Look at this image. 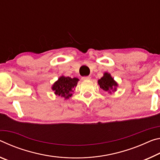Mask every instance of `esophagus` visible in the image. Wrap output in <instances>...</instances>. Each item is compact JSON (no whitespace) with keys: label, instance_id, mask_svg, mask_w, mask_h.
<instances>
[{"label":"esophagus","instance_id":"1","mask_svg":"<svg viewBox=\"0 0 160 160\" xmlns=\"http://www.w3.org/2000/svg\"><path fill=\"white\" fill-rule=\"evenodd\" d=\"M90 78H91L90 77H83L82 78V80H89Z\"/></svg>","mask_w":160,"mask_h":160}]
</instances>
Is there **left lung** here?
Wrapping results in <instances>:
<instances>
[{
    "label": "left lung",
    "mask_w": 160,
    "mask_h": 160,
    "mask_svg": "<svg viewBox=\"0 0 160 160\" xmlns=\"http://www.w3.org/2000/svg\"><path fill=\"white\" fill-rule=\"evenodd\" d=\"M98 83L100 86L101 88L105 91H108L110 93L116 91L118 86L117 82L113 79L111 74L107 72L104 73L103 77L98 79Z\"/></svg>",
    "instance_id": "1"
}]
</instances>
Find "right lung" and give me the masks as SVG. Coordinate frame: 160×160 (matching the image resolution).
Wrapping results in <instances>:
<instances>
[{
    "label": "right lung",
    "mask_w": 160,
    "mask_h": 160,
    "mask_svg": "<svg viewBox=\"0 0 160 160\" xmlns=\"http://www.w3.org/2000/svg\"><path fill=\"white\" fill-rule=\"evenodd\" d=\"M78 78L62 76L52 86V89L56 95L64 99L69 98L72 96L74 88L77 87Z\"/></svg>",
    "instance_id": "right-lung-1"
}]
</instances>
